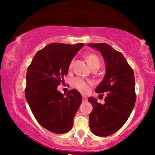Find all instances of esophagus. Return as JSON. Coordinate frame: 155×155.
<instances>
[{
  "mask_svg": "<svg viewBox=\"0 0 155 155\" xmlns=\"http://www.w3.org/2000/svg\"><path fill=\"white\" fill-rule=\"evenodd\" d=\"M82 100H83V101H87V97L86 96L83 95L82 96Z\"/></svg>",
  "mask_w": 155,
  "mask_h": 155,
  "instance_id": "obj_1",
  "label": "esophagus"
}]
</instances>
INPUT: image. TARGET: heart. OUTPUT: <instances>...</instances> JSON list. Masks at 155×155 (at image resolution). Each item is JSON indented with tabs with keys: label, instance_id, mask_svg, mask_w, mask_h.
Masks as SVG:
<instances>
[{
	"label": "heart",
	"instance_id": "1",
	"mask_svg": "<svg viewBox=\"0 0 155 155\" xmlns=\"http://www.w3.org/2000/svg\"><path fill=\"white\" fill-rule=\"evenodd\" d=\"M86 60L87 62L88 65L92 68H99L101 65V60L95 54H89L86 56ZM73 64H74V60H71L70 64H69V69H71ZM90 84H92V82L90 81H84V80L81 79V78H75L73 80V85L75 87L79 90L80 92L83 93H86L90 90Z\"/></svg>",
	"mask_w": 155,
	"mask_h": 155
}]
</instances>
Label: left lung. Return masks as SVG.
Wrapping results in <instances>:
<instances>
[{"mask_svg":"<svg viewBox=\"0 0 155 155\" xmlns=\"http://www.w3.org/2000/svg\"><path fill=\"white\" fill-rule=\"evenodd\" d=\"M99 51L106 65V74L95 89L97 93H106L105 104L90 97L92 105L90 127L97 136H108L119 130L129 118L135 104V77L133 69L123 54L107 44H87Z\"/></svg>","mask_w":155,"mask_h":155,"instance_id":"8db88e82","label":"left lung"}]
</instances>
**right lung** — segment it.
Segmentation results:
<instances>
[{
  "label": "right lung",
  "mask_w": 155,
  "mask_h": 155,
  "mask_svg": "<svg viewBox=\"0 0 155 155\" xmlns=\"http://www.w3.org/2000/svg\"><path fill=\"white\" fill-rule=\"evenodd\" d=\"M84 44H48L37 51L28 68L25 97L33 114L42 127L63 134L71 130L82 97L77 90L65 95L58 90L69 64Z\"/></svg>",
  "instance_id": "1"
}]
</instances>
